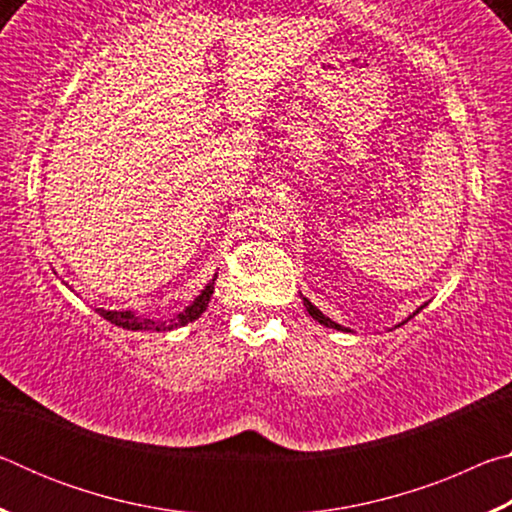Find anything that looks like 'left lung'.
Returning <instances> with one entry per match:
<instances>
[{"label": "left lung", "instance_id": "left-lung-1", "mask_svg": "<svg viewBox=\"0 0 512 512\" xmlns=\"http://www.w3.org/2000/svg\"><path fill=\"white\" fill-rule=\"evenodd\" d=\"M302 300H305V307H307V311H309V316H311V318H316L320 325H325V327H334V329H343L341 325H336V323H334V320H329L327 316H323V314H320V311H318V309H316L314 305H311V302H309L307 298H302Z\"/></svg>", "mask_w": 512, "mask_h": 512}]
</instances>
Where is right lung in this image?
I'll return each mask as SVG.
<instances>
[{
    "mask_svg": "<svg viewBox=\"0 0 512 512\" xmlns=\"http://www.w3.org/2000/svg\"><path fill=\"white\" fill-rule=\"evenodd\" d=\"M212 293H214V280L210 282V287H205L201 296L194 300V305H189L183 311V314H178L176 318H171V320H164V323H160V320H151V318H140V316L131 314V311H106V309H97V311L103 318L110 320L112 325H119L124 329H133V332H137V329H140V332H142V329H144V332H146V329H155V332H160V329H162V332H167V329L183 327V325L192 323V320L201 316L203 311L207 309V302H210Z\"/></svg>",
    "mask_w": 512,
    "mask_h": 512,
    "instance_id": "1",
    "label": "right lung"
}]
</instances>
